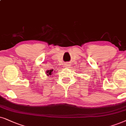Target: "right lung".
Here are the masks:
<instances>
[{
  "mask_svg": "<svg viewBox=\"0 0 126 126\" xmlns=\"http://www.w3.org/2000/svg\"><path fill=\"white\" fill-rule=\"evenodd\" d=\"M52 71H53L52 69L51 70H48V71H47V74L48 76H49V75H51L52 74Z\"/></svg>",
  "mask_w": 126,
  "mask_h": 126,
  "instance_id": "1",
  "label": "right lung"
}]
</instances>
